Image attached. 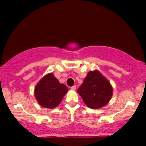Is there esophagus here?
Segmentation results:
<instances>
[{"label": "esophagus", "mask_w": 146, "mask_h": 146, "mask_svg": "<svg viewBox=\"0 0 146 146\" xmlns=\"http://www.w3.org/2000/svg\"><path fill=\"white\" fill-rule=\"evenodd\" d=\"M71 89L75 90V89H76V86H75V85H74V86H71Z\"/></svg>", "instance_id": "34e87169"}]
</instances>
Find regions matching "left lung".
I'll return each instance as SVG.
<instances>
[{"label":"left lung","instance_id":"obj_1","mask_svg":"<svg viewBox=\"0 0 146 146\" xmlns=\"http://www.w3.org/2000/svg\"><path fill=\"white\" fill-rule=\"evenodd\" d=\"M113 92L110 83L98 70L88 72L82 84L78 89L84 102L93 109L106 105L112 98Z\"/></svg>","mask_w":146,"mask_h":146}]
</instances>
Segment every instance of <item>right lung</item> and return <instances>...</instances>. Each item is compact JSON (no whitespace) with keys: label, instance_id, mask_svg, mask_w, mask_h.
<instances>
[{"label":"right lung","instance_id":"right-lung-1","mask_svg":"<svg viewBox=\"0 0 146 146\" xmlns=\"http://www.w3.org/2000/svg\"><path fill=\"white\" fill-rule=\"evenodd\" d=\"M68 88L60 84L53 73H48L40 80L35 88V98L41 106L53 108L60 104Z\"/></svg>","mask_w":146,"mask_h":146}]
</instances>
